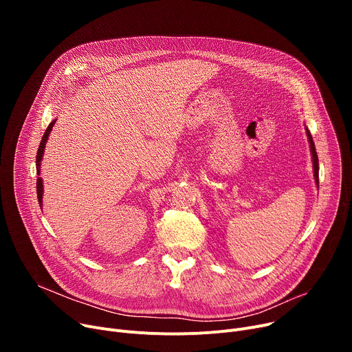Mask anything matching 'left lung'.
I'll return each instance as SVG.
<instances>
[{
    "instance_id": "obj_1",
    "label": "left lung",
    "mask_w": 352,
    "mask_h": 352,
    "mask_svg": "<svg viewBox=\"0 0 352 352\" xmlns=\"http://www.w3.org/2000/svg\"><path fill=\"white\" fill-rule=\"evenodd\" d=\"M307 135H308V141H309V145H311V154H312V162H314V177H316L317 184H320V182H318V155H317L316 145H314L312 137H311L308 129H307Z\"/></svg>"
}]
</instances>
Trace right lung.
Listing matches in <instances>:
<instances>
[{
	"instance_id": "add662e5",
	"label": "right lung",
	"mask_w": 352,
	"mask_h": 352,
	"mask_svg": "<svg viewBox=\"0 0 352 352\" xmlns=\"http://www.w3.org/2000/svg\"><path fill=\"white\" fill-rule=\"evenodd\" d=\"M55 121H51L48 128L45 129L44 133V137L40 142V146H38V153H36V175H40V165H41V160H43V154H44V148H45V142L48 140V135L51 133V128L54 125ZM36 197H38V202H40V207L43 206V179L38 178L36 179Z\"/></svg>"
}]
</instances>
